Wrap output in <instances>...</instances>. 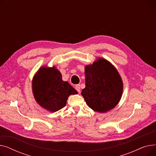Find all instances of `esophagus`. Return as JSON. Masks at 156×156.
Here are the masks:
<instances>
[{
  "label": "esophagus",
  "instance_id": "1",
  "mask_svg": "<svg viewBox=\"0 0 156 156\" xmlns=\"http://www.w3.org/2000/svg\"><path fill=\"white\" fill-rule=\"evenodd\" d=\"M75 89L77 90L78 93H80V85H76L75 86Z\"/></svg>",
  "mask_w": 156,
  "mask_h": 156
}]
</instances>
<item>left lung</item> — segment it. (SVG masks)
Here are the masks:
<instances>
[{
    "label": "left lung",
    "instance_id": "8db88e82",
    "mask_svg": "<svg viewBox=\"0 0 156 156\" xmlns=\"http://www.w3.org/2000/svg\"><path fill=\"white\" fill-rule=\"evenodd\" d=\"M85 88L81 91L90 108L105 112L119 102L123 82L116 68L108 60L99 57L92 64L85 66Z\"/></svg>",
    "mask_w": 156,
    "mask_h": 156
}]
</instances>
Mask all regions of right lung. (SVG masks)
Wrapping results in <instances>:
<instances>
[{"label": "right lung", "mask_w": 156, "mask_h": 156, "mask_svg": "<svg viewBox=\"0 0 156 156\" xmlns=\"http://www.w3.org/2000/svg\"><path fill=\"white\" fill-rule=\"evenodd\" d=\"M32 92L37 104L54 112L66 105L68 97L78 94L76 90L62 79L55 66L41 67L32 80Z\"/></svg>", "instance_id": "obj_1"}]
</instances>
